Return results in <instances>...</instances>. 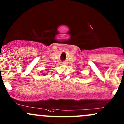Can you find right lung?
Wrapping results in <instances>:
<instances>
[{"label":"right lung","mask_w":124,"mask_h":124,"mask_svg":"<svg viewBox=\"0 0 124 124\" xmlns=\"http://www.w3.org/2000/svg\"><path fill=\"white\" fill-rule=\"evenodd\" d=\"M42 75H44V76H45V75H46V74L44 73V74H42Z\"/></svg>","instance_id":"add662e5"}]
</instances>
